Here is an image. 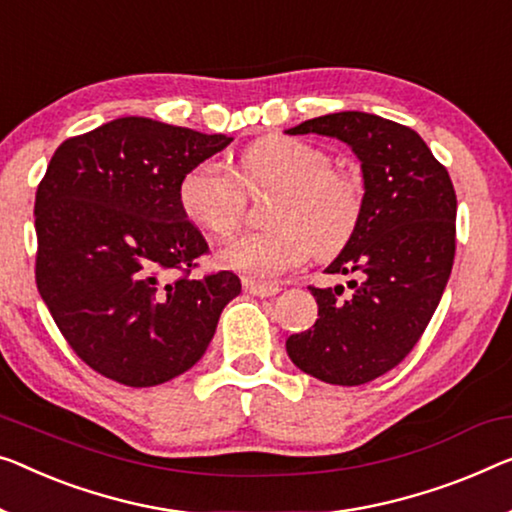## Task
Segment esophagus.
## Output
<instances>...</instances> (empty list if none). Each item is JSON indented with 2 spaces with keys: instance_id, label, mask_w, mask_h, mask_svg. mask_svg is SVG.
<instances>
[{
  "instance_id": "1",
  "label": "esophagus",
  "mask_w": 512,
  "mask_h": 512,
  "mask_svg": "<svg viewBox=\"0 0 512 512\" xmlns=\"http://www.w3.org/2000/svg\"><path fill=\"white\" fill-rule=\"evenodd\" d=\"M243 289L253 296H276L280 292L278 285H266V282H255V280H243Z\"/></svg>"
}]
</instances>
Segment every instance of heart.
<instances>
[{
    "instance_id": "b5f03b06",
    "label": "heart",
    "mask_w": 512,
    "mask_h": 512,
    "mask_svg": "<svg viewBox=\"0 0 512 512\" xmlns=\"http://www.w3.org/2000/svg\"><path fill=\"white\" fill-rule=\"evenodd\" d=\"M331 156L294 137H269L241 158V181L223 160L207 158L179 181V204L188 220L216 236L239 225L246 190H278L271 207L273 230L234 236L218 250L225 269L269 282L308 262L312 253L333 255L354 234L361 216V186L331 170Z\"/></svg>"
}]
</instances>
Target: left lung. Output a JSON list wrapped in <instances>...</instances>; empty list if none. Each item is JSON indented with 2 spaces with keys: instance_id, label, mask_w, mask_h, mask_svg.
I'll use <instances>...</instances> for the list:
<instances>
[{
  "instance_id": "8db88e82",
  "label": "left lung",
  "mask_w": 512,
  "mask_h": 512,
  "mask_svg": "<svg viewBox=\"0 0 512 512\" xmlns=\"http://www.w3.org/2000/svg\"><path fill=\"white\" fill-rule=\"evenodd\" d=\"M345 142L361 163L363 204L354 234L326 273H356L345 287H310L312 329L287 338L305 375L361 386L393 370L437 310L455 257V188L411 128L370 112H333L289 128Z\"/></svg>"
}]
</instances>
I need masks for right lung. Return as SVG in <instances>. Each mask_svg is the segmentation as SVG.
<instances>
[{
	"instance_id": "right-lung-1",
	"label": "right lung",
	"mask_w": 512,
	"mask_h": 512,
	"mask_svg": "<svg viewBox=\"0 0 512 512\" xmlns=\"http://www.w3.org/2000/svg\"><path fill=\"white\" fill-rule=\"evenodd\" d=\"M232 140L119 117L52 156L34 204L36 285L73 352L103 377L147 388L183 375L241 294L232 271L188 278L209 246L179 204L183 174Z\"/></svg>"
}]
</instances>
